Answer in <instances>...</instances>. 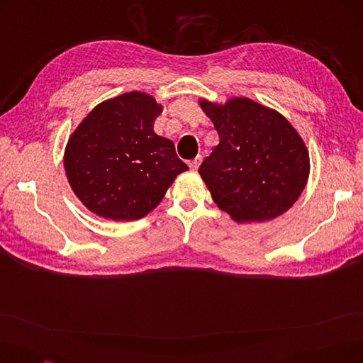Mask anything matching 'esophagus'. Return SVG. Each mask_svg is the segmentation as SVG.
Here are the masks:
<instances>
[{
    "instance_id": "34e87169",
    "label": "esophagus",
    "mask_w": 363,
    "mask_h": 363,
    "mask_svg": "<svg viewBox=\"0 0 363 363\" xmlns=\"http://www.w3.org/2000/svg\"><path fill=\"white\" fill-rule=\"evenodd\" d=\"M201 162H203V156H200V155H199V156H197L194 160H191V162L188 163V166L191 167L193 170H196V169H197V167L201 164Z\"/></svg>"
}]
</instances>
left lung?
Listing matches in <instances>:
<instances>
[{"instance_id": "obj_1", "label": "left lung", "mask_w": 363, "mask_h": 363, "mask_svg": "<svg viewBox=\"0 0 363 363\" xmlns=\"http://www.w3.org/2000/svg\"><path fill=\"white\" fill-rule=\"evenodd\" d=\"M199 104L219 144L199 167L213 201L238 223L272 220L297 201L311 174L309 150L279 111L249 97Z\"/></svg>"}]
</instances>
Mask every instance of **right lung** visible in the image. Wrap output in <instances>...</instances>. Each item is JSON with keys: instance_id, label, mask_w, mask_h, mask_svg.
<instances>
[{"instance_id": "add662e5", "label": "right lung", "mask_w": 363, "mask_h": 363, "mask_svg": "<svg viewBox=\"0 0 363 363\" xmlns=\"http://www.w3.org/2000/svg\"><path fill=\"white\" fill-rule=\"evenodd\" d=\"M163 104L129 91L95 106L70 133L65 172L74 196L94 215L138 220L160 204L188 166L155 132Z\"/></svg>"}]
</instances>
